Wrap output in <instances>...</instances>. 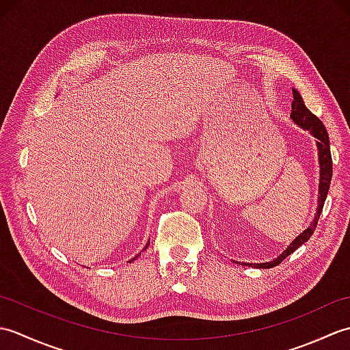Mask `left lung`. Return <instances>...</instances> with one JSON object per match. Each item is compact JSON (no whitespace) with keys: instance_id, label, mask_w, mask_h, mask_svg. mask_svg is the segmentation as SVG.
I'll use <instances>...</instances> for the list:
<instances>
[{"instance_id":"1","label":"left lung","mask_w":350,"mask_h":350,"mask_svg":"<svg viewBox=\"0 0 350 350\" xmlns=\"http://www.w3.org/2000/svg\"><path fill=\"white\" fill-rule=\"evenodd\" d=\"M290 117H292L293 120L301 126V128L307 129L308 132L313 133V137H316L319 139L317 141V148H319V161H321V185H319V194H321V196H319L317 213L314 217L313 224H311L301 236L296 237V239L288 245V248L284 252H282V254L278 258H275L273 262H269V263L250 265V266H254V267H273V266L280 265L287 256L292 254V252H295V250H298L302 243H306L310 239L311 234L314 233L319 218H321L325 200H326V196H328V191H329L331 177H332V158H331V150H329L328 132H326L323 123L319 120V117H316L306 107V103H304L301 94L296 90H293L292 114H290Z\"/></svg>"}]
</instances>
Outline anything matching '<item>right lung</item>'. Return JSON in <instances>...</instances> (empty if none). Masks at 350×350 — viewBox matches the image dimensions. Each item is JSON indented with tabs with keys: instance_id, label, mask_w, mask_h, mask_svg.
Here are the masks:
<instances>
[{
	"instance_id": "obj_1",
	"label": "right lung",
	"mask_w": 350,
	"mask_h": 350,
	"mask_svg": "<svg viewBox=\"0 0 350 350\" xmlns=\"http://www.w3.org/2000/svg\"><path fill=\"white\" fill-rule=\"evenodd\" d=\"M147 247H148V243H147V245H146V248H147ZM131 262H132V260H131Z\"/></svg>"
}]
</instances>
